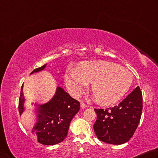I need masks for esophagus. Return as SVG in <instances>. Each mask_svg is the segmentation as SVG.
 <instances>
[{
    "mask_svg": "<svg viewBox=\"0 0 158 158\" xmlns=\"http://www.w3.org/2000/svg\"><path fill=\"white\" fill-rule=\"evenodd\" d=\"M81 107L82 109H85V108H86V107H87V105L85 104V103H84L83 102H81Z\"/></svg>",
    "mask_w": 158,
    "mask_h": 158,
    "instance_id": "obj_1",
    "label": "esophagus"
}]
</instances>
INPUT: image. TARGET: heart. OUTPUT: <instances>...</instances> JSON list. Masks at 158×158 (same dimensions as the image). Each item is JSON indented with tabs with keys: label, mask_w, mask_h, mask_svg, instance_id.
Segmentation results:
<instances>
[{
	"label": "heart",
	"mask_w": 158,
	"mask_h": 158,
	"mask_svg": "<svg viewBox=\"0 0 158 158\" xmlns=\"http://www.w3.org/2000/svg\"><path fill=\"white\" fill-rule=\"evenodd\" d=\"M132 81L131 71L107 61L85 62L64 76L66 86L75 97L81 94L88 83H92V93L103 103H113L121 99Z\"/></svg>",
	"instance_id": "1"
}]
</instances>
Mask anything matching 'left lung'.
Here are the masks:
<instances>
[{"label": "left lung", "mask_w": 158, "mask_h": 158, "mask_svg": "<svg viewBox=\"0 0 158 158\" xmlns=\"http://www.w3.org/2000/svg\"><path fill=\"white\" fill-rule=\"evenodd\" d=\"M97 119L94 125L102 142L120 145L128 142L139 125L142 112V94L139 87L121 103L106 110L94 109Z\"/></svg>", "instance_id": "8db88e82"}]
</instances>
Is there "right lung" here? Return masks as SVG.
Instances as JSON below:
<instances>
[{
  "instance_id": "1",
  "label": "right lung",
  "mask_w": 158,
  "mask_h": 158,
  "mask_svg": "<svg viewBox=\"0 0 158 158\" xmlns=\"http://www.w3.org/2000/svg\"><path fill=\"white\" fill-rule=\"evenodd\" d=\"M47 64L37 68L30 73L42 71ZM23 85L21 87L19 101L20 116L26 111V98L23 94ZM36 121L32 127V134L37 137L38 142L44 145L57 144L67 136L71 121L80 110V103L75 100L58 86L51 99L45 103H32Z\"/></svg>"
}]
</instances>
